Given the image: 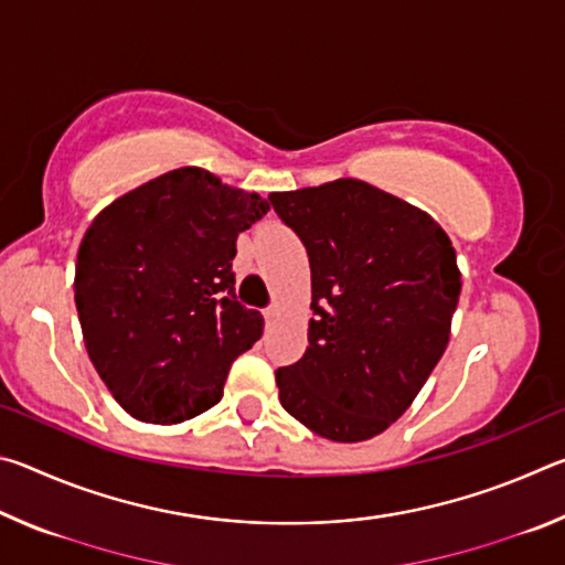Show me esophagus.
<instances>
[{
    "mask_svg": "<svg viewBox=\"0 0 565 565\" xmlns=\"http://www.w3.org/2000/svg\"><path fill=\"white\" fill-rule=\"evenodd\" d=\"M264 319H266V323H274L276 319H279V306H276V303H271V306H269V309H266V311H264Z\"/></svg>",
    "mask_w": 565,
    "mask_h": 565,
    "instance_id": "esophagus-1",
    "label": "esophagus"
}]
</instances>
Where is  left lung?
Returning a JSON list of instances; mask_svg holds the SVG:
<instances>
[{"mask_svg": "<svg viewBox=\"0 0 565 565\" xmlns=\"http://www.w3.org/2000/svg\"><path fill=\"white\" fill-rule=\"evenodd\" d=\"M311 266L309 347L276 369L281 406L329 441L386 431L444 356L461 294L451 238L359 179L269 194Z\"/></svg>", "mask_w": 565, "mask_h": 565, "instance_id": "obj_1", "label": "left lung"}]
</instances>
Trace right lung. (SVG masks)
Returning <instances> with one entry per match:
<instances>
[{
  "label": "right lung",
  "mask_w": 565,
  "mask_h": 565,
  "mask_svg": "<svg viewBox=\"0 0 565 565\" xmlns=\"http://www.w3.org/2000/svg\"><path fill=\"white\" fill-rule=\"evenodd\" d=\"M269 212L259 194L184 167L124 194L76 254L74 301L89 359L147 424L218 404L232 363L264 333L236 299V236Z\"/></svg>",
  "instance_id": "right-lung-1"
}]
</instances>
